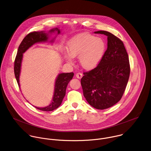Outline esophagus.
<instances>
[{
  "label": "esophagus",
  "mask_w": 151,
  "mask_h": 151,
  "mask_svg": "<svg viewBox=\"0 0 151 151\" xmlns=\"http://www.w3.org/2000/svg\"><path fill=\"white\" fill-rule=\"evenodd\" d=\"M76 76L78 79H81L82 78V76H83V75L81 73H78L76 74Z\"/></svg>",
  "instance_id": "34e87169"
}]
</instances>
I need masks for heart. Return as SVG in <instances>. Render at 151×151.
Wrapping results in <instances>:
<instances>
[{
    "label": "heart",
    "instance_id": "1",
    "mask_svg": "<svg viewBox=\"0 0 151 151\" xmlns=\"http://www.w3.org/2000/svg\"><path fill=\"white\" fill-rule=\"evenodd\" d=\"M66 49L68 52L63 53V56L68 63L73 64V58L79 56L81 66L85 69L92 70L101 62L106 45L102 38L83 33L72 37L67 42Z\"/></svg>",
    "mask_w": 151,
    "mask_h": 151
}]
</instances>
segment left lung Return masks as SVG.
<instances>
[{"label":"left lung","instance_id":"1","mask_svg":"<svg viewBox=\"0 0 151 151\" xmlns=\"http://www.w3.org/2000/svg\"><path fill=\"white\" fill-rule=\"evenodd\" d=\"M108 36V47L99 64L83 72L81 82L83 96L92 107L109 108L122 98L130 75L129 57L123 42L104 30L95 32Z\"/></svg>","mask_w":151,"mask_h":151}]
</instances>
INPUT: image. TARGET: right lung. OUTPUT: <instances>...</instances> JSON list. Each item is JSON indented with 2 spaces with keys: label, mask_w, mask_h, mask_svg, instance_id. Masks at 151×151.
<instances>
[{
  "label": "right lung",
  "mask_w": 151,
  "mask_h": 151,
  "mask_svg": "<svg viewBox=\"0 0 151 151\" xmlns=\"http://www.w3.org/2000/svg\"><path fill=\"white\" fill-rule=\"evenodd\" d=\"M55 32H58V34L60 33V29H59L58 27L52 29L47 33H46L45 31L30 32L27 34L22 41L18 47L14 64V75L19 87V76L20 73L23 53L35 43L47 41L49 37V34H51ZM52 42H53V40H52ZM73 75L74 73L73 72L62 73L59 74L55 81L54 94L50 104L49 106L44 108H35L43 111H52L57 109L62 104L63 99L66 94V87L70 81L72 79Z\"/></svg>",
  "instance_id": "add662e5"
}]
</instances>
